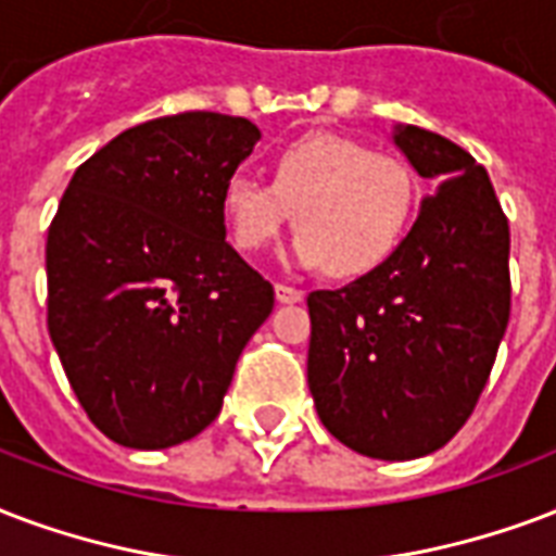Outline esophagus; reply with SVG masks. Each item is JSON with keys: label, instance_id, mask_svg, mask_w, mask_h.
<instances>
[{"label": "esophagus", "instance_id": "34e87169", "mask_svg": "<svg viewBox=\"0 0 556 556\" xmlns=\"http://www.w3.org/2000/svg\"><path fill=\"white\" fill-rule=\"evenodd\" d=\"M274 294H277L279 303H300V300L306 296V291H300V288L294 286H286V282H277V286H274Z\"/></svg>", "mask_w": 556, "mask_h": 556}]
</instances>
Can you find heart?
Segmentation results:
<instances>
[{"mask_svg": "<svg viewBox=\"0 0 556 556\" xmlns=\"http://www.w3.org/2000/svg\"><path fill=\"white\" fill-rule=\"evenodd\" d=\"M417 206L410 165L364 142L315 134L279 148L270 184L232 175L222 189L224 222L236 248L260 253L294 212L291 253L334 277H362L391 260Z\"/></svg>", "mask_w": 556, "mask_h": 556, "instance_id": "heart-1", "label": "heart"}]
</instances>
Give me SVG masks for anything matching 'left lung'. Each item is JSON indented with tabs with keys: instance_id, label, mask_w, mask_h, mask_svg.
Segmentation results:
<instances>
[{
	"instance_id": "8db88e82",
	"label": "left lung",
	"mask_w": 556,
	"mask_h": 556,
	"mask_svg": "<svg viewBox=\"0 0 556 556\" xmlns=\"http://www.w3.org/2000/svg\"><path fill=\"white\" fill-rule=\"evenodd\" d=\"M393 142L438 192L391 260L312 291L308 391L334 440L410 460L446 446L484 391L510 320V227L484 165L405 125Z\"/></svg>"
}]
</instances>
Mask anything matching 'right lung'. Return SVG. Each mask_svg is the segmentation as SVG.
Returning <instances> with one entry per match:
<instances>
[{
	"label": "right lung",
	"mask_w": 556,
	"mask_h": 556,
	"mask_svg": "<svg viewBox=\"0 0 556 556\" xmlns=\"http://www.w3.org/2000/svg\"><path fill=\"white\" fill-rule=\"evenodd\" d=\"M260 142L224 113L130 127L78 165L46 239L49 334L92 426L168 448L222 410L274 286L227 244L222 189Z\"/></svg>",
	"instance_id": "add662e5"
}]
</instances>
